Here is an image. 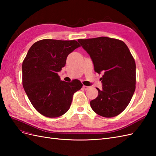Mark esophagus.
Instances as JSON below:
<instances>
[{
  "label": "esophagus",
  "mask_w": 156,
  "mask_h": 156,
  "mask_svg": "<svg viewBox=\"0 0 156 156\" xmlns=\"http://www.w3.org/2000/svg\"><path fill=\"white\" fill-rule=\"evenodd\" d=\"M89 88H90V87H88V86H85V85L83 86V89L84 90H88Z\"/></svg>",
  "instance_id": "esophagus-1"
}]
</instances>
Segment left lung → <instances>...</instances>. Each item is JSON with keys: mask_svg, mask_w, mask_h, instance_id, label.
<instances>
[{"mask_svg": "<svg viewBox=\"0 0 156 156\" xmlns=\"http://www.w3.org/2000/svg\"><path fill=\"white\" fill-rule=\"evenodd\" d=\"M90 55L94 70L103 73L102 90L97 88L98 97L90 101L92 110L106 118L124 111L133 96L136 84L134 58L124 41L108 37L79 39Z\"/></svg>", "mask_w": 156, "mask_h": 156, "instance_id": "1", "label": "left lung"}]
</instances>
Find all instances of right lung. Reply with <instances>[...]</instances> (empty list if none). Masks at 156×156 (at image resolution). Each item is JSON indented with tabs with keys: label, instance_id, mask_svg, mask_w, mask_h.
<instances>
[{
	"label": "right lung",
	"instance_id": "right-lung-1",
	"mask_svg": "<svg viewBox=\"0 0 156 156\" xmlns=\"http://www.w3.org/2000/svg\"><path fill=\"white\" fill-rule=\"evenodd\" d=\"M76 40L44 39L33 44L22 64V82L35 109L49 118L63 115L70 107L75 92L83 84L78 79L60 81L58 72L68 55L80 47Z\"/></svg>",
	"mask_w": 156,
	"mask_h": 156
}]
</instances>
